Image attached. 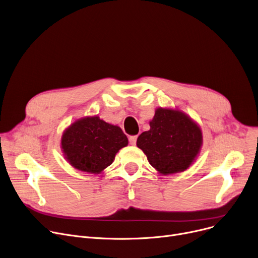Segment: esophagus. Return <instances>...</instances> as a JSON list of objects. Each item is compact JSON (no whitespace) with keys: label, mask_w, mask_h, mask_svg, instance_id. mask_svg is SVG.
<instances>
[{"label":"esophagus","mask_w":258,"mask_h":258,"mask_svg":"<svg viewBox=\"0 0 258 258\" xmlns=\"http://www.w3.org/2000/svg\"><path fill=\"white\" fill-rule=\"evenodd\" d=\"M137 140H138V136H132V137L129 138V143H130L132 146H134V145L137 144Z\"/></svg>","instance_id":"1"}]
</instances>
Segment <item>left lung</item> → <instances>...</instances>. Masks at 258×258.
I'll return each mask as SVG.
<instances>
[{
    "label": "left lung",
    "mask_w": 258,
    "mask_h": 258,
    "mask_svg": "<svg viewBox=\"0 0 258 258\" xmlns=\"http://www.w3.org/2000/svg\"><path fill=\"white\" fill-rule=\"evenodd\" d=\"M150 130L138 138L137 146L150 165L163 175L187 170L198 157L203 133L200 126L180 110L157 108Z\"/></svg>",
    "instance_id": "left-lung-1"
}]
</instances>
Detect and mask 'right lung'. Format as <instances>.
<instances>
[{"label": "right lung", "instance_id": "right-lung-1", "mask_svg": "<svg viewBox=\"0 0 258 258\" xmlns=\"http://www.w3.org/2000/svg\"><path fill=\"white\" fill-rule=\"evenodd\" d=\"M128 139L115 125L97 115L77 119L64 131L60 147L67 162L83 172L100 174L112 164Z\"/></svg>", "mask_w": 258, "mask_h": 258}]
</instances>
